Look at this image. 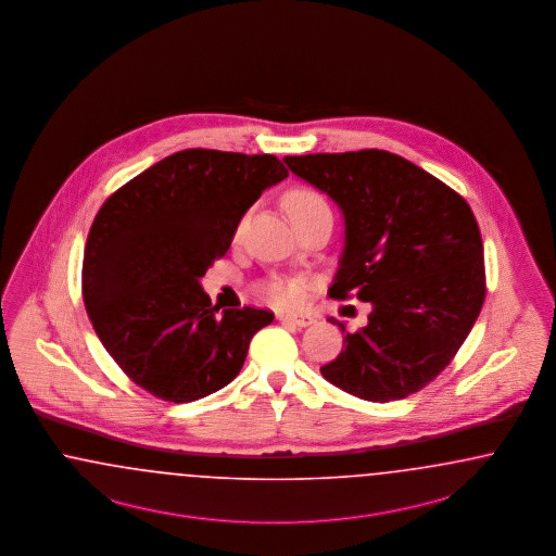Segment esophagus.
<instances>
[{"label": "esophagus", "mask_w": 556, "mask_h": 556, "mask_svg": "<svg viewBox=\"0 0 556 556\" xmlns=\"http://www.w3.org/2000/svg\"><path fill=\"white\" fill-rule=\"evenodd\" d=\"M279 320L289 321V324H295V326H300V328H305V326H309V324H314V316L312 314H307V312H293V314H281L279 316Z\"/></svg>", "instance_id": "esophagus-1"}]
</instances>
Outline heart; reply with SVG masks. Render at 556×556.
<instances>
[{
	"label": "heart",
	"instance_id": "heart-1",
	"mask_svg": "<svg viewBox=\"0 0 556 556\" xmlns=\"http://www.w3.org/2000/svg\"><path fill=\"white\" fill-rule=\"evenodd\" d=\"M321 205H326L324 200L316 191H309V189H295L286 198V210L289 218L303 214V212H309V210H316ZM265 293H267L270 302L286 305V303H293L298 300L300 287L295 283H289V281H270L269 286L265 287Z\"/></svg>",
	"mask_w": 556,
	"mask_h": 556
}]
</instances>
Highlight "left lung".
Segmentation results:
<instances>
[{"label": "left lung", "instance_id": "left-lung-1", "mask_svg": "<svg viewBox=\"0 0 556 556\" xmlns=\"http://www.w3.org/2000/svg\"><path fill=\"white\" fill-rule=\"evenodd\" d=\"M283 161L344 218V249L328 295L356 293L372 305L369 324L346 332L321 377L379 404L420 391L453 361L485 300L483 242L469 203L388 151ZM330 321L344 332L342 321Z\"/></svg>", "mask_w": 556, "mask_h": 556}]
</instances>
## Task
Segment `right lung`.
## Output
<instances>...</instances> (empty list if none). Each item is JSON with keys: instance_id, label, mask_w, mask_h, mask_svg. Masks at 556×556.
<instances>
[{"instance_id": "add662e5", "label": "right lung", "mask_w": 556, "mask_h": 556, "mask_svg": "<svg viewBox=\"0 0 556 556\" xmlns=\"http://www.w3.org/2000/svg\"><path fill=\"white\" fill-rule=\"evenodd\" d=\"M287 177L273 154L189 149L101 205L84 254V302L105 351L138 388L187 404L242 369L267 309H222L202 277L261 193Z\"/></svg>"}]
</instances>
